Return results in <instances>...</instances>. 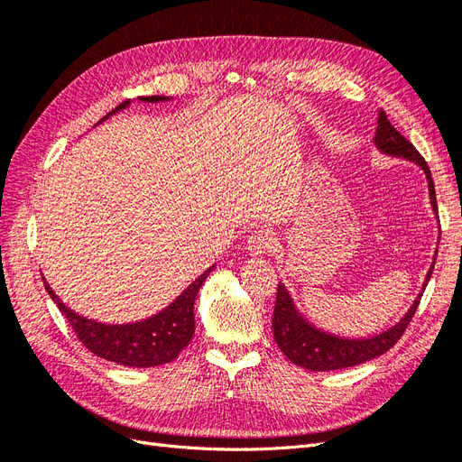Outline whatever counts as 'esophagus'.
Masks as SVG:
<instances>
[{"instance_id": "34e87169", "label": "esophagus", "mask_w": 462, "mask_h": 462, "mask_svg": "<svg viewBox=\"0 0 462 462\" xmlns=\"http://www.w3.org/2000/svg\"><path fill=\"white\" fill-rule=\"evenodd\" d=\"M248 253L253 256H262L265 253H272V250L277 248V239L273 236L272 231L268 229H258L253 235L248 236V243H246Z\"/></svg>"}]
</instances>
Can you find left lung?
<instances>
[{
  "instance_id": "8db88e82",
  "label": "left lung",
  "mask_w": 462,
  "mask_h": 462,
  "mask_svg": "<svg viewBox=\"0 0 462 462\" xmlns=\"http://www.w3.org/2000/svg\"><path fill=\"white\" fill-rule=\"evenodd\" d=\"M374 144L377 150L387 153V156H395V158H404L418 167H422L426 179H428V189H430V200L433 212L438 214V202H436V187H433V179L430 173V167L426 160L420 156L407 138H404L393 125L389 123L385 111H380V117H377V129L374 136ZM438 254V250H436ZM433 263L426 275V282L422 291L426 289L431 272H433ZM422 292H418L416 300L409 309V312L397 321L395 326H391L389 329L374 335V337H365V339H348V337H337L333 333H326L312 326L309 319H304L300 312L295 309L292 304V299L289 295V291L285 285L279 283L277 287V297H275V309H273V319H272V328H273V339L277 346L282 348L283 355L300 368L312 370V372H329V370H341V368H351L356 365H362V362L372 360L375 356H380L387 353L391 346H393L401 335L407 329L411 324V319L420 304Z\"/></svg>"
}]
</instances>
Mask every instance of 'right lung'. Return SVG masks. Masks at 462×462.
<instances>
[{
	"instance_id": "obj_1",
	"label": "right lung",
	"mask_w": 462,
	"mask_h": 462,
	"mask_svg": "<svg viewBox=\"0 0 462 462\" xmlns=\"http://www.w3.org/2000/svg\"><path fill=\"white\" fill-rule=\"evenodd\" d=\"M163 100H170V97L141 96V102ZM127 106L129 100L119 104L114 111H109L104 119L117 114L119 109H125ZM104 119H100V123ZM214 268L216 265L208 268L199 279H194V282L160 314H153L148 319L125 326L100 324V321L75 314L71 309H67L48 283L44 285L53 302L58 304L61 314L67 318L69 324H71L79 341L85 345L90 353L109 362H116V365L121 366L152 368L175 360L179 353L190 343L194 335V299H197L199 289L202 287L206 277Z\"/></svg>"
}]
</instances>
